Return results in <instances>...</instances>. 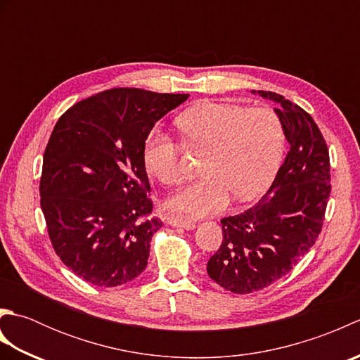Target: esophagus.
<instances>
[{
	"label": "esophagus",
	"mask_w": 360,
	"mask_h": 360,
	"mask_svg": "<svg viewBox=\"0 0 360 360\" xmlns=\"http://www.w3.org/2000/svg\"><path fill=\"white\" fill-rule=\"evenodd\" d=\"M167 223L170 224V226H173V227H182V229H186V231H193V229L196 227V224L193 223V221H190V219H181V218H168Z\"/></svg>",
	"instance_id": "esophagus-1"
}]
</instances>
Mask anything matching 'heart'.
<instances>
[{
  "mask_svg": "<svg viewBox=\"0 0 360 360\" xmlns=\"http://www.w3.org/2000/svg\"><path fill=\"white\" fill-rule=\"evenodd\" d=\"M176 127L192 148L209 150L202 178L167 200L168 210L181 217H202L223 210L232 195L250 200L271 186L283 162L286 133L269 106L248 108L236 103L201 102L176 119ZM181 148L170 136L155 131L143 145L147 172L165 186L184 178Z\"/></svg>",
  "mask_w": 360,
  "mask_h": 360,
  "instance_id": "1",
  "label": "heart"
}]
</instances>
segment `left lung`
<instances>
[{
    "label": "left lung",
    "mask_w": 360,
    "mask_h": 360,
    "mask_svg": "<svg viewBox=\"0 0 360 360\" xmlns=\"http://www.w3.org/2000/svg\"><path fill=\"white\" fill-rule=\"evenodd\" d=\"M258 96L277 103L290 148L262 200L221 219L223 243L209 259L207 274L233 294L264 289L300 262L322 231L331 193L330 153L314 119L280 94Z\"/></svg>",
    "instance_id": "left-lung-1"
}]
</instances>
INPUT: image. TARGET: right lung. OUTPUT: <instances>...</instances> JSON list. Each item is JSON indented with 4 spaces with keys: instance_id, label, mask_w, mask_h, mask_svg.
Here are the masks:
<instances>
[{
    "instance_id": "right-lung-1",
    "label": "right lung",
    "mask_w": 360,
    "mask_h": 360,
    "mask_svg": "<svg viewBox=\"0 0 360 360\" xmlns=\"http://www.w3.org/2000/svg\"><path fill=\"white\" fill-rule=\"evenodd\" d=\"M187 98L114 88L75 103L53 127L41 210L56 254L91 285H124L147 267L162 221L148 218L143 145L156 122Z\"/></svg>"
}]
</instances>
